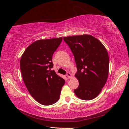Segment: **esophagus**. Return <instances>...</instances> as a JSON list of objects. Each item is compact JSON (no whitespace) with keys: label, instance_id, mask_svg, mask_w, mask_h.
Wrapping results in <instances>:
<instances>
[{"label":"esophagus","instance_id":"34e87169","mask_svg":"<svg viewBox=\"0 0 129 129\" xmlns=\"http://www.w3.org/2000/svg\"><path fill=\"white\" fill-rule=\"evenodd\" d=\"M66 76H67V77L68 78H71L72 77V75L70 73H69V72H68L67 73V75H66Z\"/></svg>","mask_w":129,"mask_h":129}]
</instances>
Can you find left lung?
Returning a JSON list of instances; mask_svg holds the SVG:
<instances>
[{"mask_svg":"<svg viewBox=\"0 0 129 129\" xmlns=\"http://www.w3.org/2000/svg\"><path fill=\"white\" fill-rule=\"evenodd\" d=\"M75 57V76L79 82L74 90L80 99L91 100L99 94L108 79L109 58L100 40L89 35L63 38Z\"/></svg>","mask_w":129,"mask_h":129,"instance_id":"obj_1","label":"left lung"}]
</instances>
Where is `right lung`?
Instances as JSON below:
<instances>
[{
	"label": "right lung",
	"instance_id": "right-lung-1",
	"mask_svg": "<svg viewBox=\"0 0 129 129\" xmlns=\"http://www.w3.org/2000/svg\"><path fill=\"white\" fill-rule=\"evenodd\" d=\"M62 38L36 41L21 56L20 65L23 79L34 99L43 105H51L59 100L65 80L52 71V56Z\"/></svg>",
	"mask_w": 129,
	"mask_h": 129
}]
</instances>
